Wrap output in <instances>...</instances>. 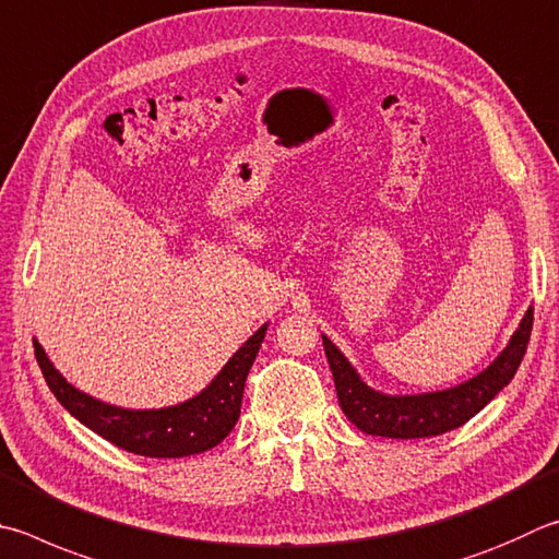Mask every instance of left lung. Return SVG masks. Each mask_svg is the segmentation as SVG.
Wrapping results in <instances>:
<instances>
[{"instance_id":"1","label":"left lung","mask_w":559,"mask_h":559,"mask_svg":"<svg viewBox=\"0 0 559 559\" xmlns=\"http://www.w3.org/2000/svg\"><path fill=\"white\" fill-rule=\"evenodd\" d=\"M533 330V306L525 310L519 330L499 352L489 367L450 389L425 393H383L361 379L354 364L344 357L340 347L322 334L324 354H328L334 389L342 413L357 425L361 432L379 435L393 440L432 438L460 428L474 418L503 385H509L519 371Z\"/></svg>"}]
</instances>
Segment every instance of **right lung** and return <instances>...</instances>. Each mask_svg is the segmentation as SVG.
I'll use <instances>...</instances> for the list:
<instances>
[{
	"label": "right lung",
	"instance_id": "right-lung-1",
	"mask_svg": "<svg viewBox=\"0 0 559 559\" xmlns=\"http://www.w3.org/2000/svg\"><path fill=\"white\" fill-rule=\"evenodd\" d=\"M266 324L251 334L241 347L231 354L222 371L205 389L192 399L166 405V408H121L95 399L85 391L75 389L53 361L46 349L34 340L36 361L48 389L53 391L58 403L99 438L117 444V448L141 456H190L207 452L227 438L239 420L241 395L249 369L266 337Z\"/></svg>",
	"mask_w": 559,
	"mask_h": 559
}]
</instances>
